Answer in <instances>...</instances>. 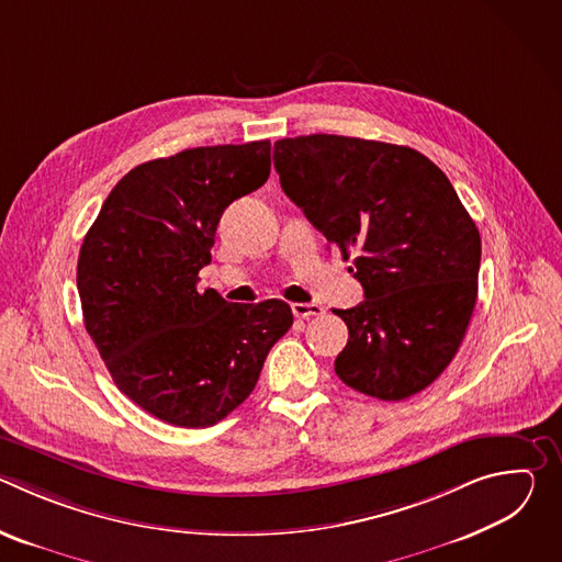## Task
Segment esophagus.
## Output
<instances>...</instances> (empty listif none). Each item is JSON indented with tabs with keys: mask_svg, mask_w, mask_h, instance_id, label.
<instances>
[{
	"mask_svg": "<svg viewBox=\"0 0 562 562\" xmlns=\"http://www.w3.org/2000/svg\"><path fill=\"white\" fill-rule=\"evenodd\" d=\"M291 311L295 317H311V315H323L325 313V306L323 304H315V302H293L291 304Z\"/></svg>",
	"mask_w": 562,
	"mask_h": 562,
	"instance_id": "34e87169",
	"label": "esophagus"
}]
</instances>
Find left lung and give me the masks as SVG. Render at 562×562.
<instances>
[{
    "instance_id": "left-lung-1",
    "label": "left lung",
    "mask_w": 562,
    "mask_h": 562,
    "mask_svg": "<svg viewBox=\"0 0 562 562\" xmlns=\"http://www.w3.org/2000/svg\"><path fill=\"white\" fill-rule=\"evenodd\" d=\"M273 165L327 243L356 254L364 300L334 308L349 327L338 378L380 400L427 389L477 297L480 233L447 176L409 146L327 133L278 139Z\"/></svg>"
}]
</instances>
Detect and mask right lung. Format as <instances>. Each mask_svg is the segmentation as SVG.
Masks as SVG:
<instances>
[{
    "mask_svg": "<svg viewBox=\"0 0 562 562\" xmlns=\"http://www.w3.org/2000/svg\"><path fill=\"white\" fill-rule=\"evenodd\" d=\"M271 173V142L198 146L128 171L77 260L85 327L117 389L176 427H211L256 389L293 325L282 300L198 291L224 209Z\"/></svg>",
    "mask_w": 562,
    "mask_h": 562,
    "instance_id": "add662e5",
    "label": "right lung"
}]
</instances>
